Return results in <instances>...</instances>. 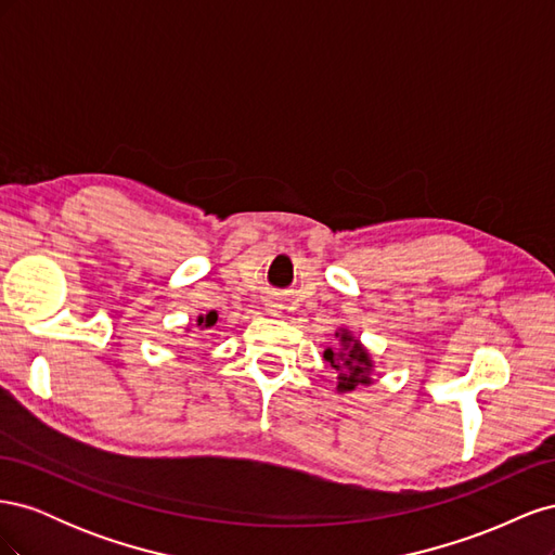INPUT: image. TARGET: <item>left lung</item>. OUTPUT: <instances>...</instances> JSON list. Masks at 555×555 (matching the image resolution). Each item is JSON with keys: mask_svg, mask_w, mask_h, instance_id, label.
I'll use <instances>...</instances> for the list:
<instances>
[{"mask_svg": "<svg viewBox=\"0 0 555 555\" xmlns=\"http://www.w3.org/2000/svg\"><path fill=\"white\" fill-rule=\"evenodd\" d=\"M335 338H340V349L333 351L331 347L324 351V359L331 363V367L338 373V391H354L359 384L367 386L373 382V359L367 354V349L351 335L347 328L335 333Z\"/></svg>", "mask_w": 555, "mask_h": 555, "instance_id": "8db88e82", "label": "left lung"}]
</instances>
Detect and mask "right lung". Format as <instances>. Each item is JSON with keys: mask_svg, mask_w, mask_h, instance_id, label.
<instances>
[{"mask_svg": "<svg viewBox=\"0 0 555 555\" xmlns=\"http://www.w3.org/2000/svg\"><path fill=\"white\" fill-rule=\"evenodd\" d=\"M217 324V312L215 310H210L208 314H201L198 319H196V326L198 328H210V326H215Z\"/></svg>", "mask_w": 555, "mask_h": 555, "instance_id": "right-lung-1", "label": "right lung"}]
</instances>
